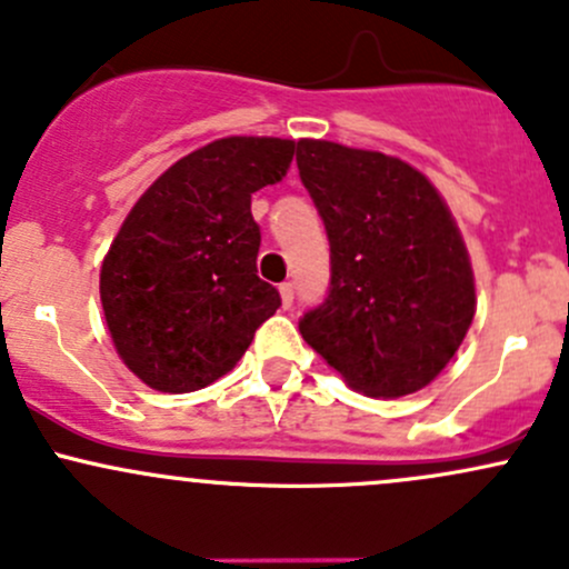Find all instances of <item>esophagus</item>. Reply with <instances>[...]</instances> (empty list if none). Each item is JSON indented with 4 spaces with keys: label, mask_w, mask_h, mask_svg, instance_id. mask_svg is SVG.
<instances>
[{
    "label": "esophagus",
    "mask_w": 569,
    "mask_h": 569,
    "mask_svg": "<svg viewBox=\"0 0 569 569\" xmlns=\"http://www.w3.org/2000/svg\"><path fill=\"white\" fill-rule=\"evenodd\" d=\"M279 292H282V303L290 309L292 301H296V287H292V282H284L279 284Z\"/></svg>",
    "instance_id": "1"
}]
</instances>
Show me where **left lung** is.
Masks as SVG:
<instances>
[{
  "label": "left lung",
  "mask_w": 569,
  "mask_h": 569,
  "mask_svg": "<svg viewBox=\"0 0 569 569\" xmlns=\"http://www.w3.org/2000/svg\"><path fill=\"white\" fill-rule=\"evenodd\" d=\"M296 161L331 246L328 292L298 331L365 395L425 389L458 353L477 307L452 213L400 158L301 139Z\"/></svg>",
  "instance_id": "left-lung-1"
}]
</instances>
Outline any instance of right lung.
Listing matches in <instances>:
<instances>
[{"instance_id":"1","label":"right lung","mask_w":569,"mask_h":569,"mask_svg":"<svg viewBox=\"0 0 569 569\" xmlns=\"http://www.w3.org/2000/svg\"><path fill=\"white\" fill-rule=\"evenodd\" d=\"M296 142L227 137L167 169L122 221L101 268L114 348L150 389L183 395L219 380L282 307L257 277L251 194L290 169Z\"/></svg>"}]
</instances>
